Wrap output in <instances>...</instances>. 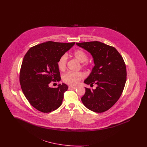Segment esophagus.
<instances>
[{"instance_id": "34e87169", "label": "esophagus", "mask_w": 147, "mask_h": 147, "mask_svg": "<svg viewBox=\"0 0 147 147\" xmlns=\"http://www.w3.org/2000/svg\"><path fill=\"white\" fill-rule=\"evenodd\" d=\"M77 88L76 86H69V89H72V90H74Z\"/></svg>"}]
</instances>
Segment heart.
I'll list each match as a JSON object with an SVG mask.
<instances>
[{
    "label": "heart",
    "instance_id": "heart-1",
    "mask_svg": "<svg viewBox=\"0 0 147 147\" xmlns=\"http://www.w3.org/2000/svg\"><path fill=\"white\" fill-rule=\"evenodd\" d=\"M73 56L80 63H83L84 66L88 65L87 60L88 59V56L84 50L81 49H77L73 52ZM67 62V56L63 55L61 56L57 63L59 69L61 71L65 70L66 68ZM85 77L84 73L82 72H73L69 71L65 73L63 76L64 82L68 84L76 85L79 83L81 79Z\"/></svg>",
    "mask_w": 147,
    "mask_h": 147
}]
</instances>
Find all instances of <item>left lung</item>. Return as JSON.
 Here are the masks:
<instances>
[{"label": "left lung", "instance_id": "8db88e82", "mask_svg": "<svg viewBox=\"0 0 147 147\" xmlns=\"http://www.w3.org/2000/svg\"><path fill=\"white\" fill-rule=\"evenodd\" d=\"M77 46L92 56L94 67L84 83L93 85L95 89L85 88L81 100L92 111L101 113L110 109L120 98L126 84V65L115 47L98 41L76 43Z\"/></svg>", "mask_w": 147, "mask_h": 147}]
</instances>
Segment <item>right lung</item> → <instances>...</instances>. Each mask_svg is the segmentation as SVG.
Listing matches in <instances>:
<instances>
[{
  "instance_id": "right-lung-1",
  "label": "right lung",
  "mask_w": 147,
  "mask_h": 147,
  "mask_svg": "<svg viewBox=\"0 0 147 147\" xmlns=\"http://www.w3.org/2000/svg\"><path fill=\"white\" fill-rule=\"evenodd\" d=\"M75 42L47 41L30 48L24 56L20 72V83L28 102L37 110L48 113L62 104L66 84L50 88L51 82L61 79L57 63Z\"/></svg>"
}]
</instances>
